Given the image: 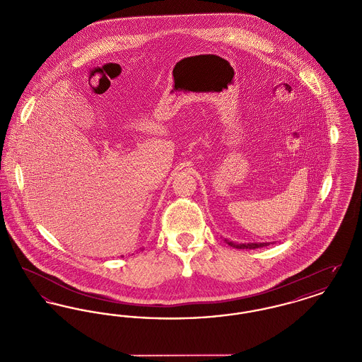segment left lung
Wrapping results in <instances>:
<instances>
[{
    "mask_svg": "<svg viewBox=\"0 0 362 362\" xmlns=\"http://www.w3.org/2000/svg\"><path fill=\"white\" fill-rule=\"evenodd\" d=\"M226 243L230 245V247H235V248H240V250H244V248H259V247H264V245H267L269 243H250V244H236V243H232V241L226 240Z\"/></svg>",
    "mask_w": 362,
    "mask_h": 362,
    "instance_id": "1",
    "label": "left lung"
}]
</instances>
